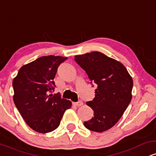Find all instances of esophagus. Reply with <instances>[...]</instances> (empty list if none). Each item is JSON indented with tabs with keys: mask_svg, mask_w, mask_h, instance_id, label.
I'll list each match as a JSON object with an SVG mask.
<instances>
[{
	"mask_svg": "<svg viewBox=\"0 0 156 156\" xmlns=\"http://www.w3.org/2000/svg\"><path fill=\"white\" fill-rule=\"evenodd\" d=\"M83 102L81 101H78V102H76V103H73V105H75V106H77V107H79V106H81L82 105H83Z\"/></svg>",
	"mask_w": 156,
	"mask_h": 156,
	"instance_id": "esophagus-1",
	"label": "esophagus"
}]
</instances>
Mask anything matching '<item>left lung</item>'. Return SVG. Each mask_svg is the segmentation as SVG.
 <instances>
[{
	"instance_id": "8db88e82",
	"label": "left lung",
	"mask_w": 156,
	"mask_h": 156,
	"mask_svg": "<svg viewBox=\"0 0 156 156\" xmlns=\"http://www.w3.org/2000/svg\"><path fill=\"white\" fill-rule=\"evenodd\" d=\"M75 60L98 86L93 101L87 102L94 111V117L84 122V126L98 133L110 129L119 121L131 101L132 77L121 62L101 52L77 55Z\"/></svg>"
}]
</instances>
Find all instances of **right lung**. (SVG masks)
Masks as SVG:
<instances>
[{"mask_svg":"<svg viewBox=\"0 0 156 156\" xmlns=\"http://www.w3.org/2000/svg\"><path fill=\"white\" fill-rule=\"evenodd\" d=\"M67 57L47 55L25 64L14 78L13 101L26 124L35 131L46 133L56 129L70 101L61 98L54 90L57 69Z\"/></svg>","mask_w":156,"mask_h":156,"instance_id":"add662e5","label":"right lung"}]
</instances>
